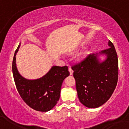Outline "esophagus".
I'll return each mask as SVG.
<instances>
[{
	"label": "esophagus",
	"mask_w": 129,
	"mask_h": 129,
	"mask_svg": "<svg viewBox=\"0 0 129 129\" xmlns=\"http://www.w3.org/2000/svg\"><path fill=\"white\" fill-rule=\"evenodd\" d=\"M69 70V72H70V75H72V74L73 73V69H72V68H71V67H70Z\"/></svg>",
	"instance_id": "esophagus-1"
}]
</instances>
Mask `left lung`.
Segmentation results:
<instances>
[{"label": "left lung", "instance_id": "left-lung-1", "mask_svg": "<svg viewBox=\"0 0 129 129\" xmlns=\"http://www.w3.org/2000/svg\"><path fill=\"white\" fill-rule=\"evenodd\" d=\"M101 54L107 57L100 62L96 54H89L72 66L79 100L88 108L100 107L109 100L116 88L118 79V56L113 43Z\"/></svg>", "mask_w": 129, "mask_h": 129}]
</instances>
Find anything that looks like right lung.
<instances>
[{
	"instance_id": "1",
	"label": "right lung",
	"mask_w": 129,
	"mask_h": 129,
	"mask_svg": "<svg viewBox=\"0 0 129 129\" xmlns=\"http://www.w3.org/2000/svg\"><path fill=\"white\" fill-rule=\"evenodd\" d=\"M13 57L12 71L17 91L23 101L29 107L39 112L52 109L59 100L63 81L70 75L67 66H53L45 76L39 79H25L19 73L16 66V55Z\"/></svg>"
}]
</instances>
